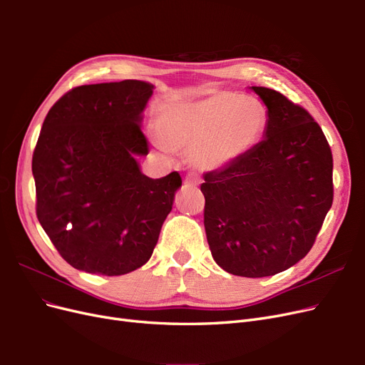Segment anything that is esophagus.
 Instances as JSON below:
<instances>
[{
    "label": "esophagus",
    "mask_w": 365,
    "mask_h": 365,
    "mask_svg": "<svg viewBox=\"0 0 365 365\" xmlns=\"http://www.w3.org/2000/svg\"><path fill=\"white\" fill-rule=\"evenodd\" d=\"M184 182H185L187 185H200V184H201V176L190 172V173H187V175H185V180H184Z\"/></svg>",
    "instance_id": "obj_1"
}]
</instances>
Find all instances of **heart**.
<instances>
[{
    "mask_svg": "<svg viewBox=\"0 0 365 365\" xmlns=\"http://www.w3.org/2000/svg\"><path fill=\"white\" fill-rule=\"evenodd\" d=\"M267 126V109L256 97L219 91L170 108L157 135L164 149L190 153L196 168L220 170L256 148Z\"/></svg>",
    "mask_w": 365,
    "mask_h": 365,
    "instance_id": "1",
    "label": "heart"
}]
</instances>
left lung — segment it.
Listing matches in <instances>:
<instances>
[{
	"mask_svg": "<svg viewBox=\"0 0 365 365\" xmlns=\"http://www.w3.org/2000/svg\"><path fill=\"white\" fill-rule=\"evenodd\" d=\"M267 106L259 145L201 184L215 262L240 277H268L311 251L334 201V160L322 128L283 94L251 86Z\"/></svg>",
	"mask_w": 365,
	"mask_h": 365,
	"instance_id": "left-lung-1",
	"label": "left lung"
}]
</instances>
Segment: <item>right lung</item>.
<instances>
[{"mask_svg": "<svg viewBox=\"0 0 365 365\" xmlns=\"http://www.w3.org/2000/svg\"><path fill=\"white\" fill-rule=\"evenodd\" d=\"M152 94L143 81L77 86L43 120L31 160L36 216L76 269L128 274L157 245L182 181L178 172L152 180L140 170Z\"/></svg>", "mask_w": 365, "mask_h": 365, "instance_id": "1", "label": "right lung"}]
</instances>
